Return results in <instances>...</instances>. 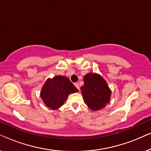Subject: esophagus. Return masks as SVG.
Masks as SVG:
<instances>
[{
    "mask_svg": "<svg viewBox=\"0 0 151 151\" xmlns=\"http://www.w3.org/2000/svg\"><path fill=\"white\" fill-rule=\"evenodd\" d=\"M74 85H75L76 87L77 88L78 90H80V86H79V84H78V82H76V83H74Z\"/></svg>",
    "mask_w": 151,
    "mask_h": 151,
    "instance_id": "obj_1",
    "label": "esophagus"
}]
</instances>
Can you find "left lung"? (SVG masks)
I'll return each mask as SVG.
<instances>
[{"label":"left lung","mask_w":151,"mask_h":151,"mask_svg":"<svg viewBox=\"0 0 151 151\" xmlns=\"http://www.w3.org/2000/svg\"><path fill=\"white\" fill-rule=\"evenodd\" d=\"M80 89L84 103L92 111L100 110L110 102L111 90L100 74L86 73L84 76V85Z\"/></svg>","instance_id":"8db88e82"}]
</instances>
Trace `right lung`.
<instances>
[{
    "instance_id": "add662e5",
    "label": "right lung",
    "mask_w": 151,
    "mask_h": 151,
    "mask_svg": "<svg viewBox=\"0 0 151 151\" xmlns=\"http://www.w3.org/2000/svg\"><path fill=\"white\" fill-rule=\"evenodd\" d=\"M78 91V88L67 77L56 76L46 80L40 96L47 107L57 110L64 104L69 94Z\"/></svg>"
}]
</instances>
